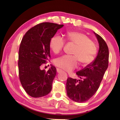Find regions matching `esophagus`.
I'll use <instances>...</instances> for the list:
<instances>
[{"mask_svg": "<svg viewBox=\"0 0 120 120\" xmlns=\"http://www.w3.org/2000/svg\"><path fill=\"white\" fill-rule=\"evenodd\" d=\"M56 71H57V72H60L62 71V70H61L60 69H59V68H57L56 69Z\"/></svg>", "mask_w": 120, "mask_h": 120, "instance_id": "esophagus-1", "label": "esophagus"}]
</instances>
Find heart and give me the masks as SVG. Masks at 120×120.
<instances>
[{"instance_id": "obj_1", "label": "heart", "mask_w": 120, "mask_h": 120, "mask_svg": "<svg viewBox=\"0 0 120 120\" xmlns=\"http://www.w3.org/2000/svg\"><path fill=\"white\" fill-rule=\"evenodd\" d=\"M65 40L75 45L73 56L64 55L56 58L54 64L61 69L70 71L76 68L78 61L81 64L87 65L94 61L97 53V48L88 36L80 32L69 31ZM65 41L60 36L56 35L51 39L49 46L53 52L58 54L62 50Z\"/></svg>"}]
</instances>
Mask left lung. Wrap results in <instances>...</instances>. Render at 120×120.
<instances>
[{
  "label": "left lung",
  "instance_id": "obj_1",
  "mask_svg": "<svg viewBox=\"0 0 120 120\" xmlns=\"http://www.w3.org/2000/svg\"><path fill=\"white\" fill-rule=\"evenodd\" d=\"M99 43L96 58L90 64L76 72L79 80L68 77L66 90L68 96L77 103H83L90 99L98 90L108 67L109 51L104 40L94 33Z\"/></svg>",
  "mask_w": 120,
  "mask_h": 120
}]
</instances>
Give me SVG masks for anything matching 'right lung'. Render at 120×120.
Returning <instances> with one entry per match:
<instances>
[{"label":"right lung","instance_id":"1","mask_svg":"<svg viewBox=\"0 0 120 120\" xmlns=\"http://www.w3.org/2000/svg\"><path fill=\"white\" fill-rule=\"evenodd\" d=\"M64 25L44 22L27 31L21 42L19 52V78L24 90L33 97L48 95L52 89L56 68L42 70L50 58V41Z\"/></svg>","mask_w":120,"mask_h":120}]
</instances>
